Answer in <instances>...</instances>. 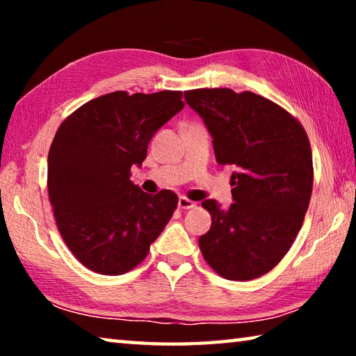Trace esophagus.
<instances>
[{
	"instance_id": "obj_1",
	"label": "esophagus",
	"mask_w": 356,
	"mask_h": 356,
	"mask_svg": "<svg viewBox=\"0 0 356 356\" xmlns=\"http://www.w3.org/2000/svg\"><path fill=\"white\" fill-rule=\"evenodd\" d=\"M193 207H196V202H193L186 196H180L179 197V209L186 210V209H193Z\"/></svg>"
}]
</instances>
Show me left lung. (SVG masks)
Here are the masks:
<instances>
[{"mask_svg":"<svg viewBox=\"0 0 356 356\" xmlns=\"http://www.w3.org/2000/svg\"><path fill=\"white\" fill-rule=\"evenodd\" d=\"M185 100L204 119L218 165H234V204L212 216L200 237L206 262L222 278L250 281L268 273L291 250L308 210L314 168L309 138L275 102L227 88L191 89Z\"/></svg>","mask_w":356,"mask_h":356,"instance_id":"obj_1","label":"left lung"}]
</instances>
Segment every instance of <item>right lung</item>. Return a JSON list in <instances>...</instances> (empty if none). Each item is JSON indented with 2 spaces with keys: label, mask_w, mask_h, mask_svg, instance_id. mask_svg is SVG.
<instances>
[{
  "label": "right lung",
  "mask_w": 356,
  "mask_h": 356,
  "mask_svg": "<svg viewBox=\"0 0 356 356\" xmlns=\"http://www.w3.org/2000/svg\"><path fill=\"white\" fill-rule=\"evenodd\" d=\"M184 105L182 91H116L89 100L59 125L48 152V197L59 234L86 268L130 272L171 220L176 193L147 195L130 170Z\"/></svg>",
  "instance_id": "add662e5"
}]
</instances>
